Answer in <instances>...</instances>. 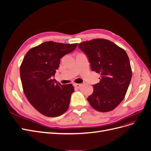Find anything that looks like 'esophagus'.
Returning <instances> with one entry per match:
<instances>
[{
    "instance_id": "1",
    "label": "esophagus",
    "mask_w": 151,
    "mask_h": 151,
    "mask_svg": "<svg viewBox=\"0 0 151 151\" xmlns=\"http://www.w3.org/2000/svg\"><path fill=\"white\" fill-rule=\"evenodd\" d=\"M73 86H74L75 88H80V86H81V84L74 83V84H73Z\"/></svg>"
}]
</instances>
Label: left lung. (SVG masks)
<instances>
[{
    "instance_id": "1",
    "label": "left lung",
    "mask_w": 151,
    "mask_h": 151,
    "mask_svg": "<svg viewBox=\"0 0 151 151\" xmlns=\"http://www.w3.org/2000/svg\"><path fill=\"white\" fill-rule=\"evenodd\" d=\"M86 55L91 70L101 75L88 97L92 107L101 112L114 110L123 100L132 76L127 52L109 40L96 39L78 45Z\"/></svg>"
}]
</instances>
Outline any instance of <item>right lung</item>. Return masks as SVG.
Returning a JSON list of instances; mask_svg holds the SVG:
<instances>
[{
  "mask_svg": "<svg viewBox=\"0 0 151 151\" xmlns=\"http://www.w3.org/2000/svg\"><path fill=\"white\" fill-rule=\"evenodd\" d=\"M78 44L47 41L31 49L20 67L24 93L29 103L41 114L55 117L68 110L74 87L62 85L53 79L60 58L73 51Z\"/></svg>",
  "mask_w": 151,
  "mask_h": 151,
  "instance_id": "add662e5",
  "label": "right lung"
}]
</instances>
